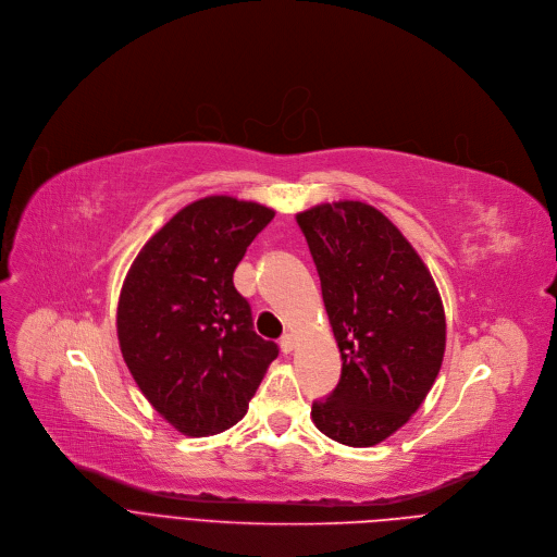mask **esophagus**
Here are the masks:
<instances>
[{
  "label": "esophagus",
  "instance_id": "34e87169",
  "mask_svg": "<svg viewBox=\"0 0 557 557\" xmlns=\"http://www.w3.org/2000/svg\"><path fill=\"white\" fill-rule=\"evenodd\" d=\"M295 348V337L293 335H284L282 339H280V350L284 352V356H288V352Z\"/></svg>",
  "mask_w": 557,
  "mask_h": 557
}]
</instances>
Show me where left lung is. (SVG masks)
Returning a JSON list of instances; mask_svg holds the SVG:
<instances>
[{
    "label": "left lung",
    "mask_w": 557,
    "mask_h": 557,
    "mask_svg": "<svg viewBox=\"0 0 557 557\" xmlns=\"http://www.w3.org/2000/svg\"><path fill=\"white\" fill-rule=\"evenodd\" d=\"M295 220L342 358L339 384L313 404V424L344 446H375L411 420L440 373V290L411 242L367 201L318 205Z\"/></svg>",
    "instance_id": "1"
}]
</instances>
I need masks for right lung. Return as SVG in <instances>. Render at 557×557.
Listing matches in <instances>:
<instances>
[{"label":"right lung","instance_id":"right-lung-1","mask_svg":"<svg viewBox=\"0 0 557 557\" xmlns=\"http://www.w3.org/2000/svg\"><path fill=\"white\" fill-rule=\"evenodd\" d=\"M273 218L231 195L195 199L141 246L124 277L122 358L150 407L184 435L237 424L277 358L233 284L248 244Z\"/></svg>","mask_w":557,"mask_h":557}]
</instances>
